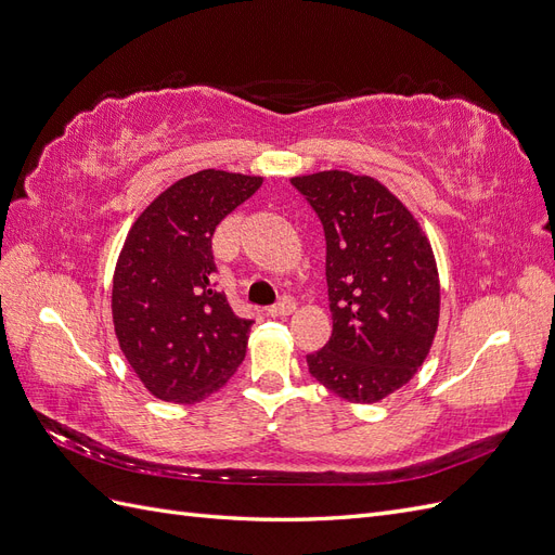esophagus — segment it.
<instances>
[{
    "label": "esophagus",
    "mask_w": 555,
    "mask_h": 555,
    "mask_svg": "<svg viewBox=\"0 0 555 555\" xmlns=\"http://www.w3.org/2000/svg\"><path fill=\"white\" fill-rule=\"evenodd\" d=\"M294 310H296L294 298L284 296V298H280V304H275V306L268 308V314H271L273 319H282V317H289Z\"/></svg>",
    "instance_id": "1"
}]
</instances>
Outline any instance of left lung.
<instances>
[{"label":"left lung","instance_id":"1","mask_svg":"<svg viewBox=\"0 0 555 555\" xmlns=\"http://www.w3.org/2000/svg\"><path fill=\"white\" fill-rule=\"evenodd\" d=\"M292 184L326 236L333 333L308 354L310 375L349 402H377L414 377L438 331L433 247L414 215L371 176L322 171Z\"/></svg>","mask_w":555,"mask_h":555}]
</instances>
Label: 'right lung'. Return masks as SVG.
<instances>
[{"label":"right lung","mask_w":555,"mask_h":555,"mask_svg":"<svg viewBox=\"0 0 555 555\" xmlns=\"http://www.w3.org/2000/svg\"><path fill=\"white\" fill-rule=\"evenodd\" d=\"M261 182L215 169L192 173L162 192L129 229L113 275V324L133 373L159 400H204L245 359L255 322L212 289V233Z\"/></svg>","instance_id":"add662e5"}]
</instances>
